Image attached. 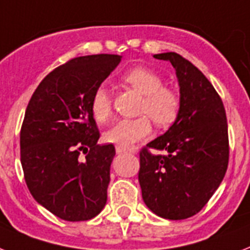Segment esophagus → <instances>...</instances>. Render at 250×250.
Segmentation results:
<instances>
[{"label": "esophagus", "instance_id": "34e87169", "mask_svg": "<svg viewBox=\"0 0 250 250\" xmlns=\"http://www.w3.org/2000/svg\"><path fill=\"white\" fill-rule=\"evenodd\" d=\"M115 151L117 154H127V153H135V149H129V147H122V146H115Z\"/></svg>", "mask_w": 250, "mask_h": 250}]
</instances>
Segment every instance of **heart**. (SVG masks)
<instances>
[{"label": "heart", "instance_id": "heart-1", "mask_svg": "<svg viewBox=\"0 0 250 250\" xmlns=\"http://www.w3.org/2000/svg\"><path fill=\"white\" fill-rule=\"evenodd\" d=\"M122 82L143 95L137 107V118L122 119L104 133L106 143L122 147L145 140L151 132V122L159 128H167L176 122L182 106L181 93L174 87L166 86L163 78L151 69L137 66L122 77ZM90 110L93 119L105 123L111 117V97L106 88L97 87L92 93Z\"/></svg>", "mask_w": 250, "mask_h": 250}]
</instances>
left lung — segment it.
I'll use <instances>...</instances> for the list:
<instances>
[{"instance_id": "8db88e82", "label": "left lung", "mask_w": 250, "mask_h": 250, "mask_svg": "<svg viewBox=\"0 0 250 250\" xmlns=\"http://www.w3.org/2000/svg\"><path fill=\"white\" fill-rule=\"evenodd\" d=\"M154 58L176 69L182 106L169 129L140 150L139 181L149 209L185 220L203 209L227 171L226 111L212 83L188 60L176 52Z\"/></svg>"}]
</instances>
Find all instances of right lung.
<instances>
[{"label":"right lung","instance_id":"1","mask_svg":"<svg viewBox=\"0 0 250 250\" xmlns=\"http://www.w3.org/2000/svg\"><path fill=\"white\" fill-rule=\"evenodd\" d=\"M121 59L110 54L70 59L42 79L26 106L20 129L26 186L64 221L91 220L106 204L115 147L97 145L100 132L90 103Z\"/></svg>","mask_w":250,"mask_h":250}]
</instances>
